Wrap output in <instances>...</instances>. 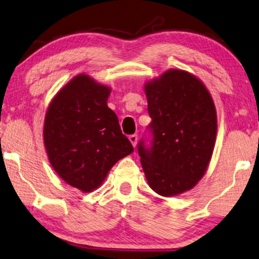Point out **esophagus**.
Instances as JSON below:
<instances>
[{
  "instance_id": "1",
  "label": "esophagus",
  "mask_w": 259,
  "mask_h": 259,
  "mask_svg": "<svg viewBox=\"0 0 259 259\" xmlns=\"http://www.w3.org/2000/svg\"><path fill=\"white\" fill-rule=\"evenodd\" d=\"M128 139H130L131 143H132L133 146L136 147V145H137V141H138V136H137V134H131V136L128 137Z\"/></svg>"
}]
</instances>
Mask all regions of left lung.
<instances>
[{"instance_id": "8db88e82", "label": "left lung", "mask_w": 259, "mask_h": 259, "mask_svg": "<svg viewBox=\"0 0 259 259\" xmlns=\"http://www.w3.org/2000/svg\"><path fill=\"white\" fill-rule=\"evenodd\" d=\"M152 121L138 143L148 185L171 197L192 189L213 152L217 115L208 91L197 77L171 69L145 87Z\"/></svg>"}]
</instances>
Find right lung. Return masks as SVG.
<instances>
[{"label": "right lung", "instance_id": "right-lung-1", "mask_svg": "<svg viewBox=\"0 0 259 259\" xmlns=\"http://www.w3.org/2000/svg\"><path fill=\"white\" fill-rule=\"evenodd\" d=\"M109 90L87 75L69 81L53 99L45 120L49 161L67 184L91 192L133 146L107 106Z\"/></svg>", "mask_w": 259, "mask_h": 259}]
</instances>
